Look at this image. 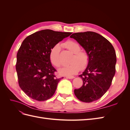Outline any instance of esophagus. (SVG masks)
I'll list each match as a JSON object with an SVG mask.
<instances>
[{"mask_svg": "<svg viewBox=\"0 0 130 130\" xmlns=\"http://www.w3.org/2000/svg\"><path fill=\"white\" fill-rule=\"evenodd\" d=\"M66 77L67 78H69V79H72V78H74L75 77V76H66Z\"/></svg>", "mask_w": 130, "mask_h": 130, "instance_id": "1", "label": "esophagus"}]
</instances>
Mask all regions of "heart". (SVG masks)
<instances>
[{
  "mask_svg": "<svg viewBox=\"0 0 130 130\" xmlns=\"http://www.w3.org/2000/svg\"><path fill=\"white\" fill-rule=\"evenodd\" d=\"M64 46L70 52L74 54L70 62V64L66 65L60 69V73L65 75H72L77 73L80 69H84L87 66L89 62L88 54L84 51L80 50V47L77 43L73 41H67ZM61 45L57 44L54 46L50 52L51 62L57 67H60L61 62L60 58Z\"/></svg>",
  "mask_w": 130,
  "mask_h": 130,
  "instance_id": "heart-1",
  "label": "heart"
}]
</instances>
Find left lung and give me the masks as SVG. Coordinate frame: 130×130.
<instances>
[{
	"mask_svg": "<svg viewBox=\"0 0 130 130\" xmlns=\"http://www.w3.org/2000/svg\"><path fill=\"white\" fill-rule=\"evenodd\" d=\"M70 37L79 43L89 56L87 67L78 76L83 85L74 89V94L80 101L91 103L103 96L111 86L116 73L115 50L107 39L92 31L74 33Z\"/></svg>",
	"mask_w": 130,
	"mask_h": 130,
	"instance_id": "obj_1",
	"label": "left lung"
}]
</instances>
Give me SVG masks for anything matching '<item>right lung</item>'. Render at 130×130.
Instances as JSON below:
<instances>
[{
	"label": "right lung",
	"mask_w": 130,
	"mask_h": 130,
	"mask_svg": "<svg viewBox=\"0 0 130 130\" xmlns=\"http://www.w3.org/2000/svg\"><path fill=\"white\" fill-rule=\"evenodd\" d=\"M71 34L46 29L29 35L23 41L17 54L15 69L19 86L31 99L45 101L55 92L62 78L55 75L56 70L51 63L50 52Z\"/></svg>",
	"instance_id": "right-lung-1"
}]
</instances>
